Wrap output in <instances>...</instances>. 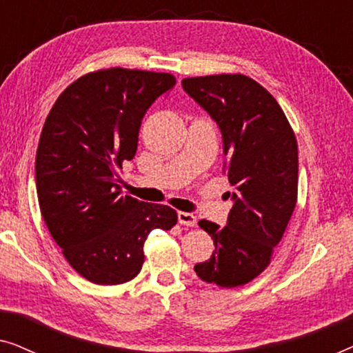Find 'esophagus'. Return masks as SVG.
<instances>
[{"label": "esophagus", "mask_w": 353, "mask_h": 353, "mask_svg": "<svg viewBox=\"0 0 353 353\" xmlns=\"http://www.w3.org/2000/svg\"><path fill=\"white\" fill-rule=\"evenodd\" d=\"M178 221L185 226H196L197 219L196 215L190 214V212H178Z\"/></svg>", "instance_id": "1"}]
</instances>
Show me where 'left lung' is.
<instances>
[{"instance_id": "8db88e82", "label": "left lung", "mask_w": 353, "mask_h": 353, "mask_svg": "<svg viewBox=\"0 0 353 353\" xmlns=\"http://www.w3.org/2000/svg\"><path fill=\"white\" fill-rule=\"evenodd\" d=\"M181 85L220 127L223 173L234 186L228 223L199 221L214 239L215 252L194 272L220 288L243 286L272 262L296 207V134L278 101L250 77H191Z\"/></svg>"}]
</instances>
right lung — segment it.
Returning a JSON list of instances; mask_svg holds the SVG:
<instances>
[{
    "label": "right lung",
    "mask_w": 353,
    "mask_h": 353,
    "mask_svg": "<svg viewBox=\"0 0 353 353\" xmlns=\"http://www.w3.org/2000/svg\"><path fill=\"white\" fill-rule=\"evenodd\" d=\"M176 83L172 74L110 67L81 75L59 94L35 159L43 220L77 273L115 286L141 272L152 230L176 212L122 196L115 170L137 154L141 120Z\"/></svg>",
    "instance_id": "right-lung-1"
}]
</instances>
